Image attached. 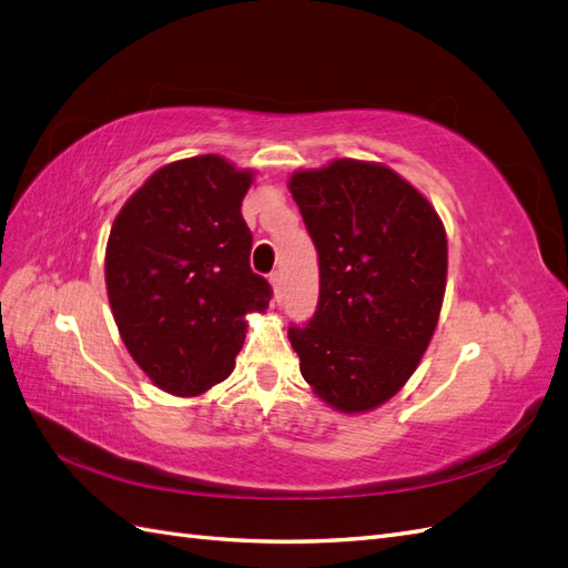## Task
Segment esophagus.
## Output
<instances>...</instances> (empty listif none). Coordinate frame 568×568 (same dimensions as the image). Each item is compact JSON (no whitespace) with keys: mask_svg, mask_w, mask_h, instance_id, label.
<instances>
[{"mask_svg":"<svg viewBox=\"0 0 568 568\" xmlns=\"http://www.w3.org/2000/svg\"><path fill=\"white\" fill-rule=\"evenodd\" d=\"M270 284H272V288H274V296H282V284H284V280H282V270H274L272 274H270Z\"/></svg>","mask_w":568,"mask_h":568,"instance_id":"34e87169","label":"esophagus"}]
</instances>
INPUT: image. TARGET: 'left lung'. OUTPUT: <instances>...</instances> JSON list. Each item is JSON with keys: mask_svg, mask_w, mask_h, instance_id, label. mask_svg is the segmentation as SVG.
<instances>
[{"mask_svg": "<svg viewBox=\"0 0 568 568\" xmlns=\"http://www.w3.org/2000/svg\"><path fill=\"white\" fill-rule=\"evenodd\" d=\"M320 265L307 324H291L303 379L341 412L386 403L434 336L448 272L436 211L393 170L334 161L291 178Z\"/></svg>", "mask_w": 568, "mask_h": 568, "instance_id": "1", "label": "left lung"}]
</instances>
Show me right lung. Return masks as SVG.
<instances>
[{"label":"right lung","instance_id":"obj_1","mask_svg":"<svg viewBox=\"0 0 568 568\" xmlns=\"http://www.w3.org/2000/svg\"><path fill=\"white\" fill-rule=\"evenodd\" d=\"M251 173L220 156L170 163L115 217L106 246L113 317L153 384L194 395L227 379L246 338V313L272 286L251 270L242 215Z\"/></svg>","mask_w":568,"mask_h":568}]
</instances>
